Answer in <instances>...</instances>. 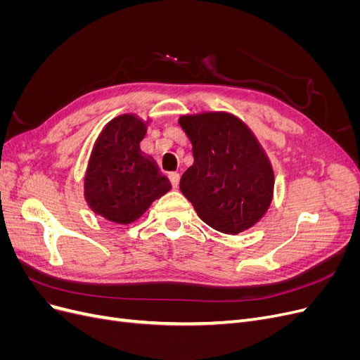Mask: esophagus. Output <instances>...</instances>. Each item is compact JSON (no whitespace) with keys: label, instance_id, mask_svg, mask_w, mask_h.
Returning a JSON list of instances; mask_svg holds the SVG:
<instances>
[{"label":"esophagus","instance_id":"1","mask_svg":"<svg viewBox=\"0 0 360 360\" xmlns=\"http://www.w3.org/2000/svg\"><path fill=\"white\" fill-rule=\"evenodd\" d=\"M169 181H171V184H172V188H179L180 174H179V172H169Z\"/></svg>","mask_w":360,"mask_h":360}]
</instances>
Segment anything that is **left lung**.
<instances>
[{
    "label": "left lung",
    "instance_id": "1",
    "mask_svg": "<svg viewBox=\"0 0 360 360\" xmlns=\"http://www.w3.org/2000/svg\"><path fill=\"white\" fill-rule=\"evenodd\" d=\"M193 163L180 191L201 221L224 234L254 226L274 198L275 176L264 150L240 118L230 112L181 115Z\"/></svg>",
    "mask_w": 360,
    "mask_h": 360
}]
</instances>
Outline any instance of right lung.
<instances>
[{"label": "right lung", "mask_w": 360, "mask_h": 360, "mask_svg": "<svg viewBox=\"0 0 360 360\" xmlns=\"http://www.w3.org/2000/svg\"><path fill=\"white\" fill-rule=\"evenodd\" d=\"M148 122L132 114L112 118L97 136L84 177V197L106 221L127 225L171 189L156 162L141 153Z\"/></svg>", "instance_id": "right-lung-1"}]
</instances>
